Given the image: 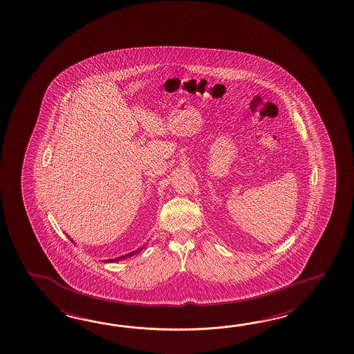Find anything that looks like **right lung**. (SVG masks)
<instances>
[{"label":"right lung","instance_id":"add662e5","mask_svg":"<svg viewBox=\"0 0 354 354\" xmlns=\"http://www.w3.org/2000/svg\"><path fill=\"white\" fill-rule=\"evenodd\" d=\"M142 249H143V248H141L140 250H142ZM140 250H138V252H140ZM131 252V254H127L126 257H119V258H115V259H110L109 261H117V260L126 259V258H128V257H132V255H134L136 252Z\"/></svg>","mask_w":354,"mask_h":354}]
</instances>
